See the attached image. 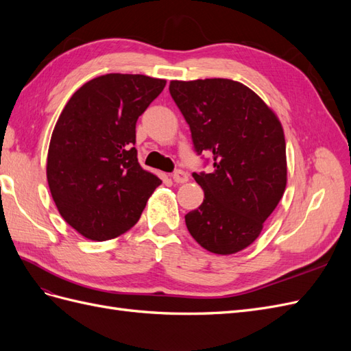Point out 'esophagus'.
<instances>
[{"label":"esophagus","instance_id":"34e87169","mask_svg":"<svg viewBox=\"0 0 351 351\" xmlns=\"http://www.w3.org/2000/svg\"><path fill=\"white\" fill-rule=\"evenodd\" d=\"M173 180L177 184L186 183V182H189V174L186 171H183V169H176V171L173 173Z\"/></svg>","mask_w":351,"mask_h":351}]
</instances>
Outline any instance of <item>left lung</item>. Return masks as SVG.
<instances>
[{
  "instance_id": "left-lung-1",
  "label": "left lung",
  "mask_w": 351,
  "mask_h": 351,
  "mask_svg": "<svg viewBox=\"0 0 351 351\" xmlns=\"http://www.w3.org/2000/svg\"><path fill=\"white\" fill-rule=\"evenodd\" d=\"M169 93L190 127L196 155L212 154L214 164L212 173H193L205 199L184 217L187 230L212 253L240 252L258 239L284 195L281 123L236 80H173Z\"/></svg>"
}]
</instances>
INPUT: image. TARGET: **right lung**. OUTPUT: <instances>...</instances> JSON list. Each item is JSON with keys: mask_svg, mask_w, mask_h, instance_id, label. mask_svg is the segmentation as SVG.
I'll return each mask as SVG.
<instances>
[{"mask_svg": "<svg viewBox=\"0 0 351 351\" xmlns=\"http://www.w3.org/2000/svg\"><path fill=\"white\" fill-rule=\"evenodd\" d=\"M165 88L143 74L111 73L73 95L51 136L47 178L61 217L90 240L123 234L161 184L137 161L136 121Z\"/></svg>", "mask_w": 351, "mask_h": 351, "instance_id": "obj_1", "label": "right lung"}]
</instances>
